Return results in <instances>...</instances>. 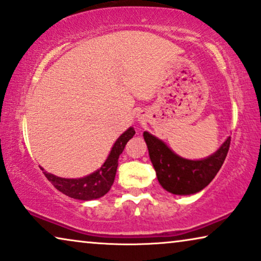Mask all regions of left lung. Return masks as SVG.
I'll return each instance as SVG.
<instances>
[{
  "label": "left lung",
  "instance_id": "obj_1",
  "mask_svg": "<svg viewBox=\"0 0 261 261\" xmlns=\"http://www.w3.org/2000/svg\"><path fill=\"white\" fill-rule=\"evenodd\" d=\"M149 158L162 187L174 195H191L201 191L214 179L229 151L230 138L215 154L203 160H188L171 151L162 140L144 133Z\"/></svg>",
  "mask_w": 261,
  "mask_h": 261
}]
</instances>
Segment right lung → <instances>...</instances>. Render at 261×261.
<instances>
[{
	"instance_id": "right-lung-1",
	"label": "right lung",
	"mask_w": 261,
	"mask_h": 261,
	"mask_svg": "<svg viewBox=\"0 0 261 261\" xmlns=\"http://www.w3.org/2000/svg\"><path fill=\"white\" fill-rule=\"evenodd\" d=\"M135 130L132 127L124 132L114 144L110 154L107 158L106 163L101 166V169L87 177L78 178V179H66V178L53 176L44 171L45 177L51 181L57 190L71 198L90 201V199L102 197L112 188L114 179H115L117 165H119L117 163L119 156L124 149V146L127 145L129 139L133 138Z\"/></svg>"
}]
</instances>
